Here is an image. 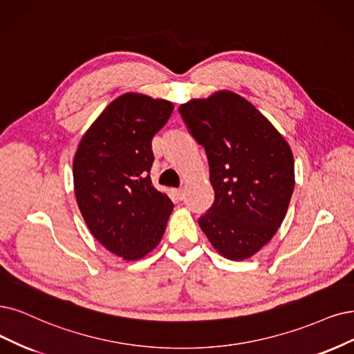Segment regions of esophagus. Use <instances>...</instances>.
<instances>
[{
    "instance_id": "obj_1",
    "label": "esophagus",
    "mask_w": 354,
    "mask_h": 354,
    "mask_svg": "<svg viewBox=\"0 0 354 354\" xmlns=\"http://www.w3.org/2000/svg\"><path fill=\"white\" fill-rule=\"evenodd\" d=\"M175 194H176V197H178L179 200H184V198H185V191H184V189H176Z\"/></svg>"
}]
</instances>
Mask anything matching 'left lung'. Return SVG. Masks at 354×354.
<instances>
[{"mask_svg":"<svg viewBox=\"0 0 354 354\" xmlns=\"http://www.w3.org/2000/svg\"><path fill=\"white\" fill-rule=\"evenodd\" d=\"M179 112L205 149L214 203L198 225L227 259L255 255L281 226L295 189L289 142L251 102L230 90L182 103Z\"/></svg>","mask_w":354,"mask_h":354,"instance_id":"8db88e82","label":"left lung"}]
</instances>
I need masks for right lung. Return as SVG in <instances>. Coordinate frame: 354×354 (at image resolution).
<instances>
[{"instance_id":"1","label":"right lung","mask_w":354,"mask_h":354,"mask_svg":"<svg viewBox=\"0 0 354 354\" xmlns=\"http://www.w3.org/2000/svg\"><path fill=\"white\" fill-rule=\"evenodd\" d=\"M174 103L142 93L112 100L86 131L73 162L74 194L91 234L137 261L159 245L174 204L151 185V140Z\"/></svg>"}]
</instances>
